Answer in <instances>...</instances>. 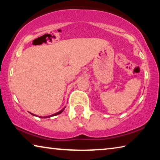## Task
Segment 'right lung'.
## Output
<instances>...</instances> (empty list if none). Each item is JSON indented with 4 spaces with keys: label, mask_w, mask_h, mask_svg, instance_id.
<instances>
[{
    "label": "right lung",
    "mask_w": 160,
    "mask_h": 160,
    "mask_svg": "<svg viewBox=\"0 0 160 160\" xmlns=\"http://www.w3.org/2000/svg\"><path fill=\"white\" fill-rule=\"evenodd\" d=\"M64 110V109H62L61 111H60V112H58V113H54V114H53V115H51V116H46V117H42V116H39V118H48V117H51V116H56V115H58V114H60V113H61L62 112H63V111ZM32 115H34V114H32ZM34 116H35V115H34Z\"/></svg>",
    "instance_id": "add662e5"
}]
</instances>
